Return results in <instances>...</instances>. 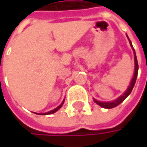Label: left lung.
I'll list each match as a JSON object with an SVG mask.
<instances>
[{
    "label": "left lung",
    "instance_id": "left-lung-1",
    "mask_svg": "<svg viewBox=\"0 0 147 147\" xmlns=\"http://www.w3.org/2000/svg\"><path fill=\"white\" fill-rule=\"evenodd\" d=\"M129 42H130V44H131V47H133V45H132L131 41H129ZM133 51H134V61H135V72H134V75H133V79H132V81H131V83H130L129 87L127 88V90L126 91V92H124V94H123V96H121L120 97H119L118 99H116L115 100L110 101V102H101V101H99V100H96L94 99V101H95L97 105H99L100 106H101V107H103V108H106V109H111V108L116 107L117 105H119L121 102H123L127 96L132 92V90H133V87H134V85H135V82H136V80H137L138 73V59H137V56H136L135 51L133 50Z\"/></svg>",
    "mask_w": 147,
    "mask_h": 147
}]
</instances>
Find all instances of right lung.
I'll return each instance as SVG.
<instances>
[{"instance_id":"right-lung-1","label":"right lung","mask_w":147,"mask_h":147,"mask_svg":"<svg viewBox=\"0 0 147 147\" xmlns=\"http://www.w3.org/2000/svg\"><path fill=\"white\" fill-rule=\"evenodd\" d=\"M63 104H64V101L61 103V104L59 105V106L57 107V108H55V109H54L53 110H51V111H49V112H47V113H44V114H37V115H51V114H53V113H55V112H56L57 110H59L60 108H61V106L63 105Z\"/></svg>"}]
</instances>
